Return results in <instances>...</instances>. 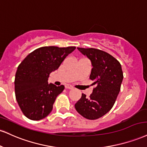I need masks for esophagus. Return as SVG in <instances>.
Masks as SVG:
<instances>
[{
  "mask_svg": "<svg viewBox=\"0 0 147 147\" xmlns=\"http://www.w3.org/2000/svg\"><path fill=\"white\" fill-rule=\"evenodd\" d=\"M65 88H66V89H70V90L73 89V87H72L71 85H70V84H66V86H65Z\"/></svg>",
  "mask_w": 147,
  "mask_h": 147,
  "instance_id": "34e87169",
  "label": "esophagus"
}]
</instances>
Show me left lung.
Returning <instances> with one entry per match:
<instances>
[{"label":"left lung","instance_id":"1","mask_svg":"<svg viewBox=\"0 0 147 147\" xmlns=\"http://www.w3.org/2000/svg\"><path fill=\"white\" fill-rule=\"evenodd\" d=\"M77 49L91 61L90 79L96 87L89 98L82 94L75 107L84 118L96 120L107 114L114 105L123 79L122 67L117 59L105 51L92 48Z\"/></svg>","mask_w":147,"mask_h":147}]
</instances>
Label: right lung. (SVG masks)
Returning <instances> with one entry per match:
<instances>
[{"label": "right lung", "mask_w": 147, "mask_h": 147, "mask_svg": "<svg viewBox=\"0 0 147 147\" xmlns=\"http://www.w3.org/2000/svg\"><path fill=\"white\" fill-rule=\"evenodd\" d=\"M75 47H43L35 49L18 67L15 77L17 102L26 117L33 121L50 114L57 96L64 90L48 83L49 75L58 69Z\"/></svg>", "instance_id": "obj_1"}]
</instances>
